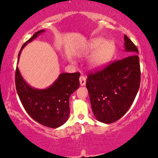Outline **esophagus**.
Here are the masks:
<instances>
[{
    "label": "esophagus",
    "instance_id": "34e87169",
    "mask_svg": "<svg viewBox=\"0 0 158 158\" xmlns=\"http://www.w3.org/2000/svg\"><path fill=\"white\" fill-rule=\"evenodd\" d=\"M80 83H81V85H82V86L85 85V83H86L85 76H84V75H81V76L80 77Z\"/></svg>",
    "mask_w": 158,
    "mask_h": 158
}]
</instances>
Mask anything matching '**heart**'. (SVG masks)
I'll use <instances>...</instances> for the list:
<instances>
[{
	"mask_svg": "<svg viewBox=\"0 0 158 158\" xmlns=\"http://www.w3.org/2000/svg\"><path fill=\"white\" fill-rule=\"evenodd\" d=\"M116 52V45L113 41L102 37L93 39L85 48V53H93L90 57V65L94 68H102L111 61Z\"/></svg>",
	"mask_w": 158,
	"mask_h": 158,
	"instance_id": "obj_1",
	"label": "heart"
}]
</instances>
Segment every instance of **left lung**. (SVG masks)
Instances as JSON below:
<instances>
[{"label": "left lung", "mask_w": 158, "mask_h": 158, "mask_svg": "<svg viewBox=\"0 0 158 158\" xmlns=\"http://www.w3.org/2000/svg\"><path fill=\"white\" fill-rule=\"evenodd\" d=\"M124 47L129 56L88 74L86 87L93 113L97 120L106 124L116 122L127 113L139 88L138 49L126 35Z\"/></svg>", "instance_id": "8db88e82"}]
</instances>
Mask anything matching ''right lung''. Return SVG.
Listing matches in <instances>:
<instances>
[{
  "label": "right lung",
  "mask_w": 158,
  "mask_h": 158,
  "mask_svg": "<svg viewBox=\"0 0 158 158\" xmlns=\"http://www.w3.org/2000/svg\"><path fill=\"white\" fill-rule=\"evenodd\" d=\"M40 30L22 45L28 43L44 32ZM81 73H62L54 83L46 89H36L26 83L16 67L15 83L19 97L28 114L43 126L57 128L67 122L70 114V96L79 88Z\"/></svg>",
  "instance_id": "add662e5"
}]
</instances>
